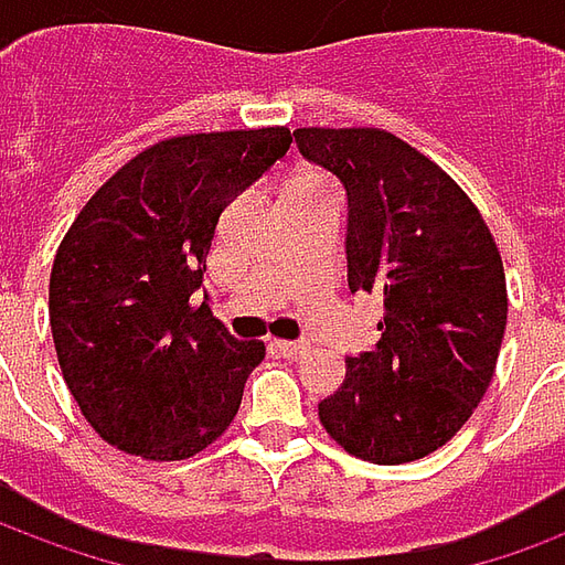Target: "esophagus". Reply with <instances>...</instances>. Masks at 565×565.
Segmentation results:
<instances>
[{
  "label": "esophagus",
  "mask_w": 565,
  "mask_h": 565,
  "mask_svg": "<svg viewBox=\"0 0 565 565\" xmlns=\"http://www.w3.org/2000/svg\"><path fill=\"white\" fill-rule=\"evenodd\" d=\"M275 351L287 356V360H296V356L306 354L308 344H302V342H275Z\"/></svg>",
  "instance_id": "1"
}]
</instances>
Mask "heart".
<instances>
[{
	"mask_svg": "<svg viewBox=\"0 0 565 565\" xmlns=\"http://www.w3.org/2000/svg\"><path fill=\"white\" fill-rule=\"evenodd\" d=\"M318 184H320V181H315V178H302V181H296L290 190H302V186H318Z\"/></svg>",
	"mask_w": 565,
	"mask_h": 565,
	"instance_id": "1",
	"label": "heart"
}]
</instances>
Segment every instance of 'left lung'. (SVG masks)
I'll return each mask as SVG.
<instances>
[{
    "label": "left lung",
    "instance_id": "8db88e82",
    "mask_svg": "<svg viewBox=\"0 0 565 565\" xmlns=\"http://www.w3.org/2000/svg\"><path fill=\"white\" fill-rule=\"evenodd\" d=\"M294 139L348 193L351 294L384 296L379 348L344 360L320 424L360 460H420L493 379L509 315L499 247L457 181L391 132L308 127Z\"/></svg>",
    "mask_w": 565,
    "mask_h": 565
}]
</instances>
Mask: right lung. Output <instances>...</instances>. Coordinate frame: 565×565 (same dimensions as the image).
I'll use <instances>...</instances> for the list:
<instances>
[{
	"label": "right lung",
	"mask_w": 565,
	"mask_h": 565,
	"mask_svg": "<svg viewBox=\"0 0 565 565\" xmlns=\"http://www.w3.org/2000/svg\"><path fill=\"white\" fill-rule=\"evenodd\" d=\"M290 141L284 127L166 139L117 169L68 226L51 332L68 393L108 445L186 460L233 424L266 344L230 335L196 290L223 209Z\"/></svg>",
	"instance_id": "obj_1"
}]
</instances>
